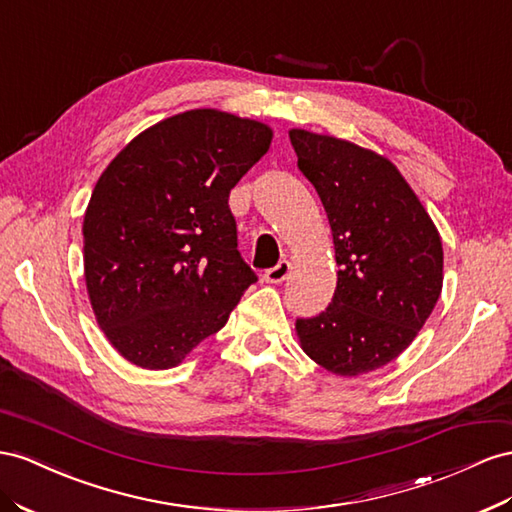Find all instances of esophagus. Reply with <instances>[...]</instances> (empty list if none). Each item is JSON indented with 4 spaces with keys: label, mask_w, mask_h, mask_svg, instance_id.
<instances>
[{
    "label": "esophagus",
    "mask_w": 512,
    "mask_h": 512,
    "mask_svg": "<svg viewBox=\"0 0 512 512\" xmlns=\"http://www.w3.org/2000/svg\"><path fill=\"white\" fill-rule=\"evenodd\" d=\"M290 273V262L288 260H280L278 265L271 267L265 271V282L267 284H282Z\"/></svg>",
    "instance_id": "obj_1"
}]
</instances>
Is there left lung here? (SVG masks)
<instances>
[{
    "label": "left lung",
    "instance_id": "left-lung-1",
    "mask_svg": "<svg viewBox=\"0 0 512 512\" xmlns=\"http://www.w3.org/2000/svg\"><path fill=\"white\" fill-rule=\"evenodd\" d=\"M288 137L325 206L340 267L334 299L319 316L297 319V338L334 375H366L403 353L431 316L444 247L390 159L306 129Z\"/></svg>",
    "mask_w": 512,
    "mask_h": 512
}]
</instances>
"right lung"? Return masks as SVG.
<instances>
[{"instance_id": "right-lung-1", "label": "right lung", "mask_w": 512, "mask_h": 512, "mask_svg": "<svg viewBox=\"0 0 512 512\" xmlns=\"http://www.w3.org/2000/svg\"><path fill=\"white\" fill-rule=\"evenodd\" d=\"M271 137L265 122L191 109L133 137L96 181L81 228L86 288L131 364L178 366L256 282L228 196Z\"/></svg>"}]
</instances>
